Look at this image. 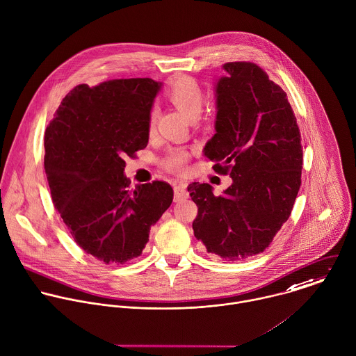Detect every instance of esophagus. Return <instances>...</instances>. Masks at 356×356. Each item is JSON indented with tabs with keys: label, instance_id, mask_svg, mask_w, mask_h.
<instances>
[{
	"label": "esophagus",
	"instance_id": "esophagus-1",
	"mask_svg": "<svg viewBox=\"0 0 356 356\" xmlns=\"http://www.w3.org/2000/svg\"><path fill=\"white\" fill-rule=\"evenodd\" d=\"M173 193H175V202H177V201H181V200L187 198L186 184H183V183L176 184V186H175V188H173Z\"/></svg>",
	"mask_w": 356,
	"mask_h": 356
}]
</instances>
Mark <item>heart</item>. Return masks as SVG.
Wrapping results in <instances>:
<instances>
[{
	"label": "heart",
	"mask_w": 356,
	"mask_h": 356,
	"mask_svg": "<svg viewBox=\"0 0 356 356\" xmlns=\"http://www.w3.org/2000/svg\"><path fill=\"white\" fill-rule=\"evenodd\" d=\"M169 99L173 102V105L188 119L198 118L204 108V92L198 83L193 80L191 77H179L170 86L166 91ZM155 127V115L151 112L148 119V131L152 133ZM190 155L184 148H173L168 152V155L163 158V166L166 170L172 173H183L187 169Z\"/></svg>",
	"instance_id": "heart-1"
}]
</instances>
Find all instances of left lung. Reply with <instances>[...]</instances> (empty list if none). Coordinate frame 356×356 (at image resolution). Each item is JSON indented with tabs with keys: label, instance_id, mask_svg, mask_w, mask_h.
<instances>
[{
	"label": "left lung",
	"instance_id": "1",
	"mask_svg": "<svg viewBox=\"0 0 356 356\" xmlns=\"http://www.w3.org/2000/svg\"><path fill=\"white\" fill-rule=\"evenodd\" d=\"M215 84L216 120L204 155L230 175L223 195L191 183L194 236L208 252L241 261L264 252L291 215L301 186L302 147L287 94L252 62H229Z\"/></svg>",
	"mask_w": 356,
	"mask_h": 356
}]
</instances>
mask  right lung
<instances>
[{"instance_id": "obj_1", "label": "right lung", "mask_w": 356, "mask_h": 356, "mask_svg": "<svg viewBox=\"0 0 356 356\" xmlns=\"http://www.w3.org/2000/svg\"><path fill=\"white\" fill-rule=\"evenodd\" d=\"M162 83L119 79L76 86L45 130L44 169L55 209L84 252L105 264L141 255L173 201L165 181L129 190L124 158L148 144V119Z\"/></svg>"}]
</instances>
